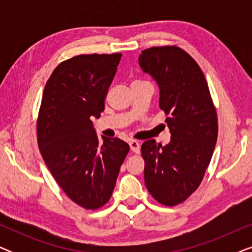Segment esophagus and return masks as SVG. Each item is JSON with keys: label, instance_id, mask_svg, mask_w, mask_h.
<instances>
[{"label": "esophagus", "instance_id": "obj_1", "mask_svg": "<svg viewBox=\"0 0 252 252\" xmlns=\"http://www.w3.org/2000/svg\"><path fill=\"white\" fill-rule=\"evenodd\" d=\"M129 147H130V150H132L133 153H135V154L140 153V143L137 142V141L130 140L129 141Z\"/></svg>", "mask_w": 252, "mask_h": 252}]
</instances>
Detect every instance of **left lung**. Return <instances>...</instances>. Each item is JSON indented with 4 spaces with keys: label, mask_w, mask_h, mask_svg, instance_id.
<instances>
[{
    "label": "left lung",
    "mask_w": 252,
    "mask_h": 252,
    "mask_svg": "<svg viewBox=\"0 0 252 252\" xmlns=\"http://www.w3.org/2000/svg\"><path fill=\"white\" fill-rule=\"evenodd\" d=\"M139 64L159 87V106L171 132L166 146L144 141V182L160 204L185 202L201 185L218 137L208 82L190 55L177 46L142 50Z\"/></svg>",
    "instance_id": "obj_1"
}]
</instances>
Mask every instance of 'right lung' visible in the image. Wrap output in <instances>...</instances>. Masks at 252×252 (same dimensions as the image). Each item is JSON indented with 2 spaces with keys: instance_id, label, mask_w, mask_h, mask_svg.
<instances>
[{
  "instance_id": "obj_1",
  "label": "right lung",
  "mask_w": 252,
  "mask_h": 252,
  "mask_svg": "<svg viewBox=\"0 0 252 252\" xmlns=\"http://www.w3.org/2000/svg\"><path fill=\"white\" fill-rule=\"evenodd\" d=\"M122 54L79 55L55 68L44 87L36 122L44 163L71 201L86 210L109 202L129 146L102 136L99 118Z\"/></svg>"
}]
</instances>
